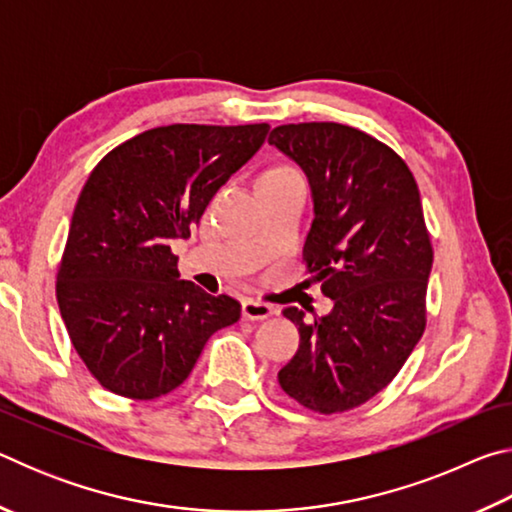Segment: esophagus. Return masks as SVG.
Instances as JSON below:
<instances>
[{"mask_svg":"<svg viewBox=\"0 0 512 512\" xmlns=\"http://www.w3.org/2000/svg\"><path fill=\"white\" fill-rule=\"evenodd\" d=\"M271 314H273V307L266 305V302H259L253 298L241 302V316H244L246 320H264Z\"/></svg>","mask_w":512,"mask_h":512,"instance_id":"esophagus-1","label":"esophagus"}]
</instances>
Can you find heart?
<instances>
[{
    "label": "heart",
    "mask_w": 512,
    "mask_h": 512,
    "mask_svg": "<svg viewBox=\"0 0 512 512\" xmlns=\"http://www.w3.org/2000/svg\"><path fill=\"white\" fill-rule=\"evenodd\" d=\"M262 178H302V176L298 169L289 167V164H277V167H271L268 171H264Z\"/></svg>",
    "instance_id": "b5f03b06"
}]
</instances>
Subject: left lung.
<instances>
[{
  "label": "left lung",
  "mask_w": 512,
  "mask_h": 512,
  "mask_svg": "<svg viewBox=\"0 0 512 512\" xmlns=\"http://www.w3.org/2000/svg\"><path fill=\"white\" fill-rule=\"evenodd\" d=\"M268 144L305 171L314 223L302 257L325 316L282 311L300 348L277 372L282 391L316 413H343L391 384L427 325L433 250L406 162L368 133L334 121L277 126Z\"/></svg>",
  "instance_id": "obj_1"
}]
</instances>
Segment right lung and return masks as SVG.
<instances>
[{"instance_id": "1", "label": "right lung", "mask_w": 512, "mask_h": 512, "mask_svg": "<svg viewBox=\"0 0 512 512\" xmlns=\"http://www.w3.org/2000/svg\"><path fill=\"white\" fill-rule=\"evenodd\" d=\"M268 124L151 128L90 173L56 277L74 350L103 388L155 400L189 377L207 339L241 305L180 280L171 241L264 144Z\"/></svg>"}]
</instances>
